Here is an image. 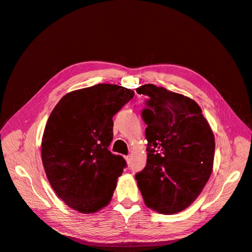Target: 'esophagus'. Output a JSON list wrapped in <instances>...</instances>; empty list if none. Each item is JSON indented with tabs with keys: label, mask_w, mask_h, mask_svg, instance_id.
Segmentation results:
<instances>
[{
	"label": "esophagus",
	"mask_w": 252,
	"mask_h": 252,
	"mask_svg": "<svg viewBox=\"0 0 252 252\" xmlns=\"http://www.w3.org/2000/svg\"><path fill=\"white\" fill-rule=\"evenodd\" d=\"M125 159H126V162H127L128 164H130V163L132 162V157H131V156H126V157H125Z\"/></svg>",
	"instance_id": "esophagus-1"
}]
</instances>
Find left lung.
Here are the masks:
<instances>
[{
    "mask_svg": "<svg viewBox=\"0 0 252 252\" xmlns=\"http://www.w3.org/2000/svg\"><path fill=\"white\" fill-rule=\"evenodd\" d=\"M148 96L142 118L147 125V163L135 174L148 208L164 215L186 209L212 172L215 135L193 100L154 84L136 89Z\"/></svg>",
    "mask_w": 252,
    "mask_h": 252,
    "instance_id": "1",
    "label": "left lung"
}]
</instances>
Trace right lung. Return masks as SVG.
I'll return each instance as SVG.
<instances>
[{"label": "right lung", "mask_w": 252, "mask_h": 252, "mask_svg": "<svg viewBox=\"0 0 252 252\" xmlns=\"http://www.w3.org/2000/svg\"><path fill=\"white\" fill-rule=\"evenodd\" d=\"M134 91L112 84L71 91L50 113L42 139V162L52 189L70 208L93 213L107 206L127 166L111 154L112 118Z\"/></svg>", "instance_id": "1"}]
</instances>
